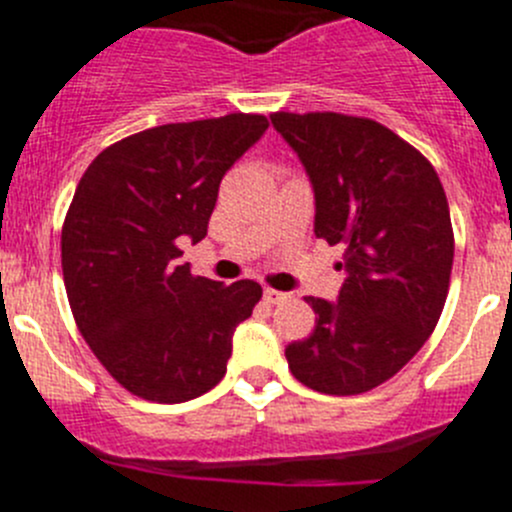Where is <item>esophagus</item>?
I'll return each mask as SVG.
<instances>
[{
    "label": "esophagus",
    "instance_id": "esophagus-1",
    "mask_svg": "<svg viewBox=\"0 0 512 512\" xmlns=\"http://www.w3.org/2000/svg\"><path fill=\"white\" fill-rule=\"evenodd\" d=\"M289 296L284 294V291H276V289H266L264 291V301L266 304H281V301H286Z\"/></svg>",
    "mask_w": 512,
    "mask_h": 512
}]
</instances>
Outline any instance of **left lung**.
I'll return each mask as SVG.
<instances>
[{
    "label": "left lung",
    "mask_w": 512,
    "mask_h": 512,
    "mask_svg": "<svg viewBox=\"0 0 512 512\" xmlns=\"http://www.w3.org/2000/svg\"><path fill=\"white\" fill-rule=\"evenodd\" d=\"M316 198L314 233L344 248L337 304L309 296L311 334L286 347L291 374L324 394H362L422 349L445 309L455 233L430 160L372 118L274 113Z\"/></svg>",
    "instance_id": "obj_1"
}]
</instances>
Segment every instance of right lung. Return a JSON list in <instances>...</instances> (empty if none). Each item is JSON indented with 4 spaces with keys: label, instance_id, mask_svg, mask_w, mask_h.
I'll use <instances>...</instances> for the list:
<instances>
[{
    "label": "right lung",
    "instance_id": "1",
    "mask_svg": "<svg viewBox=\"0 0 512 512\" xmlns=\"http://www.w3.org/2000/svg\"><path fill=\"white\" fill-rule=\"evenodd\" d=\"M266 128L253 113L158 125L102 150L77 183L62 223L67 299L87 347L135 397L175 405L226 374L261 286L193 276L180 241L206 238L223 175Z\"/></svg>",
    "mask_w": 512,
    "mask_h": 512
}]
</instances>
